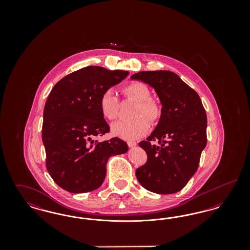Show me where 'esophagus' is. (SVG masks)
<instances>
[{
  "instance_id": "1",
  "label": "esophagus",
  "mask_w": 250,
  "mask_h": 250,
  "mask_svg": "<svg viewBox=\"0 0 250 250\" xmlns=\"http://www.w3.org/2000/svg\"><path fill=\"white\" fill-rule=\"evenodd\" d=\"M128 144V146H129V148H134L136 145H137V143H134V142H128L127 143Z\"/></svg>"
}]
</instances>
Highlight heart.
I'll list each match as a JSON object with an SVG mask.
<instances>
[{
	"instance_id": "heart-1",
	"label": "heart",
	"mask_w": 250,
	"mask_h": 250,
	"mask_svg": "<svg viewBox=\"0 0 250 250\" xmlns=\"http://www.w3.org/2000/svg\"><path fill=\"white\" fill-rule=\"evenodd\" d=\"M123 92L126 97L138 102L135 111V119L131 121H118L111 125V134L126 141L138 140L144 136L149 129V121L155 122L160 115V108L154 100L150 99V91L145 84L132 83L124 87ZM101 114L107 120H114L119 112V99L114 91L108 89L99 99ZM145 115L147 118L142 116Z\"/></svg>"
}]
</instances>
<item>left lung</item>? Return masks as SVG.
<instances>
[{"label": "left lung", "instance_id": "left-lung-1", "mask_svg": "<svg viewBox=\"0 0 250 250\" xmlns=\"http://www.w3.org/2000/svg\"><path fill=\"white\" fill-rule=\"evenodd\" d=\"M130 80L154 88L162 106L155 130L139 143L148 159L136 169L137 179L151 192L176 193L197 171L207 143V116L202 100L173 72H139Z\"/></svg>", "mask_w": 250, "mask_h": 250}]
</instances>
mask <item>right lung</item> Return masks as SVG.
Instances as JSON below:
<instances>
[{
  "label": "right lung",
  "mask_w": 250,
  "mask_h": 250,
  "mask_svg": "<svg viewBox=\"0 0 250 250\" xmlns=\"http://www.w3.org/2000/svg\"><path fill=\"white\" fill-rule=\"evenodd\" d=\"M128 75L87 66L62 78L51 90L43 113L42 141L48 173L62 189H97L106 177L108 158L128 151L127 143L119 138L94 140L109 131L99 108L100 96Z\"/></svg>",
  "instance_id": "add662e5"
}]
</instances>
